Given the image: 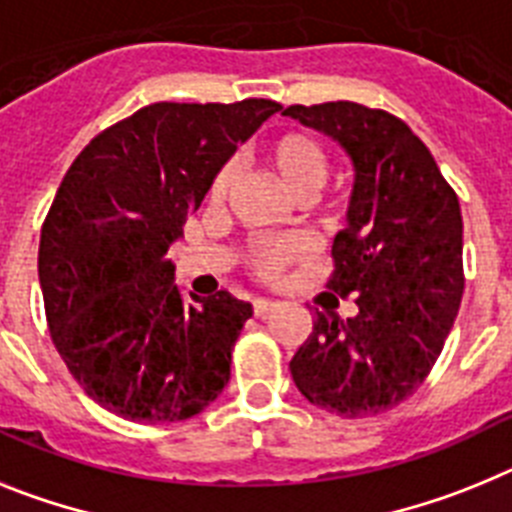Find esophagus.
I'll return each mask as SVG.
<instances>
[{"label": "esophagus", "mask_w": 512, "mask_h": 512, "mask_svg": "<svg viewBox=\"0 0 512 512\" xmlns=\"http://www.w3.org/2000/svg\"><path fill=\"white\" fill-rule=\"evenodd\" d=\"M275 301L273 299H255L252 301V309H255V317H268L270 311H275Z\"/></svg>", "instance_id": "34e87169"}]
</instances>
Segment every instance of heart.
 Segmentation results:
<instances>
[{"instance_id": "obj_1", "label": "heart", "mask_w": 512, "mask_h": 512, "mask_svg": "<svg viewBox=\"0 0 512 512\" xmlns=\"http://www.w3.org/2000/svg\"><path fill=\"white\" fill-rule=\"evenodd\" d=\"M262 170L268 172L270 180L283 190V193L296 203L309 201L311 195L322 188L327 177V154L317 141L299 131H288L270 139L260 149ZM234 172L231 167L219 170V175L211 182V201L221 203L229 193ZM311 252V244L301 237L273 239V242H260L250 250V268L260 278H275L286 265L301 260Z\"/></svg>"}]
</instances>
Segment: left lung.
Returning <instances> with one entry per match:
<instances>
[{"instance_id":"8db88e82","label":"left lung","mask_w":512,"mask_h":512,"mask_svg":"<svg viewBox=\"0 0 512 512\" xmlns=\"http://www.w3.org/2000/svg\"><path fill=\"white\" fill-rule=\"evenodd\" d=\"M283 115L335 141L353 167L327 288L353 296L358 311L348 319L335 309L314 314L309 340L288 366L293 384L332 415H381L425 381L459 314V198L428 146L384 110L324 102Z\"/></svg>"}]
</instances>
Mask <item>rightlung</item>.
Here are the masks:
<instances>
[{"instance_id":"1","label":"right lung","mask_w":512,"mask_h":512,"mask_svg":"<svg viewBox=\"0 0 512 512\" xmlns=\"http://www.w3.org/2000/svg\"><path fill=\"white\" fill-rule=\"evenodd\" d=\"M281 110L154 102L84 146L41 231L53 345L87 397L131 422H180L219 397L252 306L190 299L167 252L239 144Z\"/></svg>"}]
</instances>
